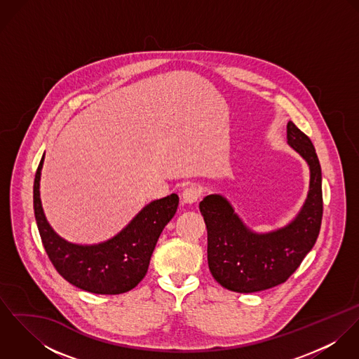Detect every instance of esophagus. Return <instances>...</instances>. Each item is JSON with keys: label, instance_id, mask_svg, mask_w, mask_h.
<instances>
[{"label": "esophagus", "instance_id": "esophagus-1", "mask_svg": "<svg viewBox=\"0 0 359 359\" xmlns=\"http://www.w3.org/2000/svg\"><path fill=\"white\" fill-rule=\"evenodd\" d=\"M199 198H201V191L196 187H194V185L185 188L182 195H181L182 203H185V205H192V203L198 202Z\"/></svg>", "mask_w": 359, "mask_h": 359}]
</instances>
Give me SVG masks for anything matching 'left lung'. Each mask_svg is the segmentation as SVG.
Listing matches in <instances>:
<instances>
[{"label": "left lung", "instance_id": "left-lung-1", "mask_svg": "<svg viewBox=\"0 0 359 359\" xmlns=\"http://www.w3.org/2000/svg\"><path fill=\"white\" fill-rule=\"evenodd\" d=\"M287 144L309 167L307 199L285 226L256 232L222 195L205 196L199 208L207 226V261L225 289L255 293L278 286L300 266L313 248L322 222V171L315 148L294 123H287Z\"/></svg>", "mask_w": 359, "mask_h": 359}]
</instances>
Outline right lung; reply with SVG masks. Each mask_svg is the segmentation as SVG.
<instances>
[{"instance_id": "obj_1", "label": "right lung", "mask_w": 359, "mask_h": 359, "mask_svg": "<svg viewBox=\"0 0 359 359\" xmlns=\"http://www.w3.org/2000/svg\"><path fill=\"white\" fill-rule=\"evenodd\" d=\"M44 156L34 178L33 205L44 249L56 271L69 283L95 294H121L134 289L147 275L157 239L177 211L178 195L171 194L148 203L104 242L72 243L53 231L44 214L40 198Z\"/></svg>"}]
</instances>
